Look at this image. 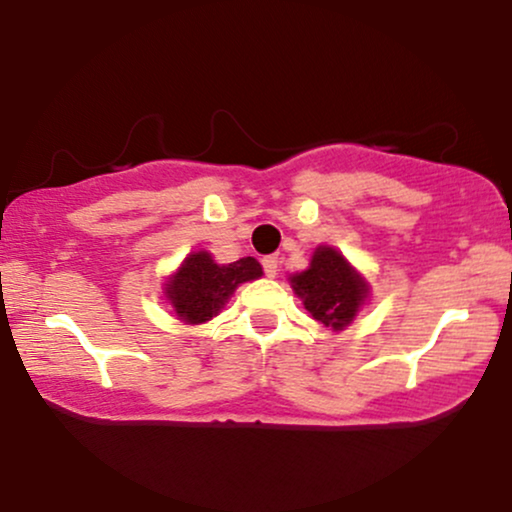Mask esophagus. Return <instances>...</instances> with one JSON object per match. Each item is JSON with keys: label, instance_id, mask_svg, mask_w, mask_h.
<instances>
[{"label": "esophagus", "instance_id": "obj_1", "mask_svg": "<svg viewBox=\"0 0 512 512\" xmlns=\"http://www.w3.org/2000/svg\"><path fill=\"white\" fill-rule=\"evenodd\" d=\"M262 267H264V274L269 276V279H274L276 272H279V257L276 255H267L262 260Z\"/></svg>", "mask_w": 512, "mask_h": 512}]
</instances>
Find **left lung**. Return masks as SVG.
Returning a JSON list of instances; mask_svg holds the SVG:
<instances>
[{"label":"left lung","mask_w":512,"mask_h":512,"mask_svg":"<svg viewBox=\"0 0 512 512\" xmlns=\"http://www.w3.org/2000/svg\"><path fill=\"white\" fill-rule=\"evenodd\" d=\"M291 289L301 298L305 310L332 330L351 325L368 298L366 279L330 245H320L313 252L310 267L291 276Z\"/></svg>","instance_id":"obj_1"}]
</instances>
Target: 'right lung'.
Here are the masks:
<instances>
[{"label": "right lung", "mask_w": 512, "mask_h": 512, "mask_svg": "<svg viewBox=\"0 0 512 512\" xmlns=\"http://www.w3.org/2000/svg\"><path fill=\"white\" fill-rule=\"evenodd\" d=\"M262 264L255 257L219 264L209 252L199 250L185 257L180 269L168 279L166 301L187 325H202L221 313L223 305L240 284L260 279Z\"/></svg>", "instance_id": "obj_1"}]
</instances>
